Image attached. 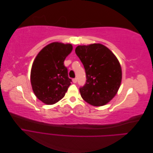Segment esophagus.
<instances>
[{
    "mask_svg": "<svg viewBox=\"0 0 153 153\" xmlns=\"http://www.w3.org/2000/svg\"><path fill=\"white\" fill-rule=\"evenodd\" d=\"M72 80H73V82L75 83H75H76V82H77V78H73V79Z\"/></svg>",
    "mask_w": 153,
    "mask_h": 153,
    "instance_id": "34e87169",
    "label": "esophagus"
}]
</instances>
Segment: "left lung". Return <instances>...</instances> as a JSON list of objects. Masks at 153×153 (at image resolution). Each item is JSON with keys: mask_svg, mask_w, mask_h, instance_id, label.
I'll list each match as a JSON object with an SVG mask.
<instances>
[{"mask_svg": "<svg viewBox=\"0 0 153 153\" xmlns=\"http://www.w3.org/2000/svg\"><path fill=\"white\" fill-rule=\"evenodd\" d=\"M85 68V84L80 88L82 98L91 105L108 103L121 85L122 70L115 55L105 46L94 43L75 49Z\"/></svg>", "mask_w": 153, "mask_h": 153, "instance_id": "left-lung-1", "label": "left lung"}]
</instances>
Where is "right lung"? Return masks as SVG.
Returning <instances> with one entry per match:
<instances>
[{
	"label": "right lung",
	"mask_w": 153,
	"mask_h": 153,
	"mask_svg": "<svg viewBox=\"0 0 153 153\" xmlns=\"http://www.w3.org/2000/svg\"><path fill=\"white\" fill-rule=\"evenodd\" d=\"M71 44L54 42L46 46L34 59L30 82L36 96L42 102L53 105L65 95L71 79L64 61L71 52Z\"/></svg>",
	"instance_id": "right-lung-1"
}]
</instances>
